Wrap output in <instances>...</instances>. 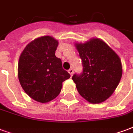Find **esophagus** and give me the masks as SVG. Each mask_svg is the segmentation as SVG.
I'll return each mask as SVG.
<instances>
[{
  "mask_svg": "<svg viewBox=\"0 0 133 133\" xmlns=\"http://www.w3.org/2000/svg\"><path fill=\"white\" fill-rule=\"evenodd\" d=\"M68 72H69V73H70V75L72 76V74H73V69H72V68H70V69L69 70H68Z\"/></svg>",
  "mask_w": 133,
  "mask_h": 133,
  "instance_id": "34e87169",
  "label": "esophagus"
}]
</instances>
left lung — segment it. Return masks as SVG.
<instances>
[{
    "label": "left lung",
    "instance_id": "1",
    "mask_svg": "<svg viewBox=\"0 0 133 133\" xmlns=\"http://www.w3.org/2000/svg\"><path fill=\"white\" fill-rule=\"evenodd\" d=\"M82 59L83 72L72 79L79 94L92 104L100 103L113 93L123 74L119 56L100 39L76 43Z\"/></svg>",
    "mask_w": 133,
    "mask_h": 133
}]
</instances>
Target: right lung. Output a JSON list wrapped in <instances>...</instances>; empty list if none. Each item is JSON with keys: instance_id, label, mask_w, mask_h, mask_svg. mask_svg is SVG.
<instances>
[{"instance_id": "add662e5", "label": "right lung", "mask_w": 133, "mask_h": 133, "mask_svg": "<svg viewBox=\"0 0 133 133\" xmlns=\"http://www.w3.org/2000/svg\"><path fill=\"white\" fill-rule=\"evenodd\" d=\"M58 41L51 36L36 38L23 50L18 62V79L26 94L40 103L50 102L61 91L63 82L70 77L55 56Z\"/></svg>"}]
</instances>
